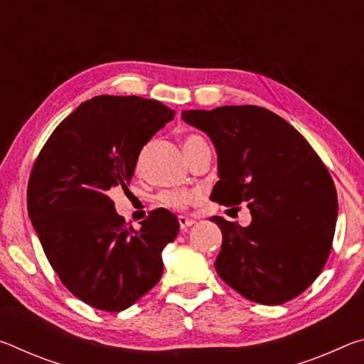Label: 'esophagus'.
Returning a JSON list of instances; mask_svg holds the SVG:
<instances>
[{
  "label": "esophagus",
  "mask_w": 364,
  "mask_h": 364,
  "mask_svg": "<svg viewBox=\"0 0 364 364\" xmlns=\"http://www.w3.org/2000/svg\"><path fill=\"white\" fill-rule=\"evenodd\" d=\"M178 221H180V228L181 230H188L189 226H193L194 223H196V220H193V218H189V217H178Z\"/></svg>",
  "instance_id": "obj_1"
}]
</instances>
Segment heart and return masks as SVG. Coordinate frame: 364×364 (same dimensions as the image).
<instances>
[{"label": "heart", "mask_w": 364, "mask_h": 364, "mask_svg": "<svg viewBox=\"0 0 364 364\" xmlns=\"http://www.w3.org/2000/svg\"><path fill=\"white\" fill-rule=\"evenodd\" d=\"M199 141H204V139L200 136H196V134H189V136L184 138L183 139L184 154H186L196 143H199ZM193 197H194V193H191V191H180V189L164 191V193L159 194V202L162 205H167L171 208H183L193 200Z\"/></svg>", "instance_id": "b5f03b06"}]
</instances>
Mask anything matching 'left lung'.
I'll return each mask as SVG.
<instances>
[{"mask_svg": "<svg viewBox=\"0 0 364 364\" xmlns=\"http://www.w3.org/2000/svg\"><path fill=\"white\" fill-rule=\"evenodd\" d=\"M217 149L220 181L210 199L247 204L249 226L212 217L223 234L215 268L242 297L281 305L315 281L328 260L337 221L334 181L308 141L258 106L183 110Z\"/></svg>", "mask_w": 364, "mask_h": 364, "instance_id": "1", "label": "left lung"}]
</instances>
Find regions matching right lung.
I'll return each instance as SVG.
<instances>
[{
  "mask_svg": "<svg viewBox=\"0 0 364 364\" xmlns=\"http://www.w3.org/2000/svg\"><path fill=\"white\" fill-rule=\"evenodd\" d=\"M173 117L156 100L96 96L59 123L32 168L28 217L46 258L97 310H127L162 278V250L180 231L176 215L156 208L133 230L109 193L127 188L143 146Z\"/></svg>",
  "mask_w": 364,
  "mask_h": 364,
  "instance_id": "obj_1",
  "label": "right lung"
}]
</instances>
